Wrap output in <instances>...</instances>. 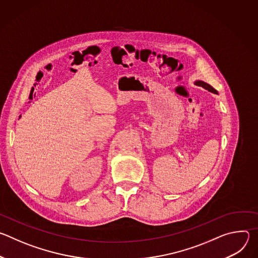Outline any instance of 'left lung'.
Wrapping results in <instances>:
<instances>
[{
  "mask_svg": "<svg viewBox=\"0 0 258 258\" xmlns=\"http://www.w3.org/2000/svg\"><path fill=\"white\" fill-rule=\"evenodd\" d=\"M195 84H196L197 86H199V87H202V88H204V89L208 90L209 92H212V93H214V94H217V91H216L215 89H213L210 85H208V84H206V83H204V82L198 81V82H196Z\"/></svg>",
  "mask_w": 258,
  "mask_h": 258,
  "instance_id": "obj_1",
  "label": "left lung"
}]
</instances>
